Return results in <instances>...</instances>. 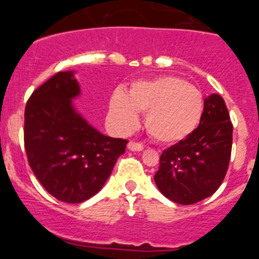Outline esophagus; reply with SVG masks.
I'll list each match as a JSON object with an SVG mask.
<instances>
[{
	"label": "esophagus",
	"mask_w": 259,
	"mask_h": 259,
	"mask_svg": "<svg viewBox=\"0 0 259 259\" xmlns=\"http://www.w3.org/2000/svg\"><path fill=\"white\" fill-rule=\"evenodd\" d=\"M127 148L132 152H141L144 149V145L140 143H135V141H130L127 145Z\"/></svg>",
	"instance_id": "1"
}]
</instances>
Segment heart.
Instances as JSON below:
<instances>
[{
	"label": "heart",
	"mask_w": 259,
	"mask_h": 259,
	"mask_svg": "<svg viewBox=\"0 0 259 259\" xmlns=\"http://www.w3.org/2000/svg\"><path fill=\"white\" fill-rule=\"evenodd\" d=\"M202 95L196 87L175 76L134 81L125 93L115 89L110 97V115L119 131L137 124V111L145 113V128L155 140L175 144L196 130L202 115Z\"/></svg>",
	"instance_id": "1"
}]
</instances>
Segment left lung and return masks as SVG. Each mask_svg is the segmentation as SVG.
<instances>
[{
  "instance_id": "8db88e82",
  "label": "left lung",
  "mask_w": 259,
  "mask_h": 259,
  "mask_svg": "<svg viewBox=\"0 0 259 259\" xmlns=\"http://www.w3.org/2000/svg\"><path fill=\"white\" fill-rule=\"evenodd\" d=\"M232 130L223 98L217 93L205 98L198 127L159 158L154 182L164 197L192 205L214 194L227 174Z\"/></svg>"
}]
</instances>
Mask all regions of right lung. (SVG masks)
I'll list each match as a JSON object with an SVG mask.
<instances>
[{"mask_svg":"<svg viewBox=\"0 0 259 259\" xmlns=\"http://www.w3.org/2000/svg\"><path fill=\"white\" fill-rule=\"evenodd\" d=\"M75 71H61L32 93L24 111V146L41 185L57 200L87 201L101 191L128 141L102 135L77 113Z\"/></svg>","mask_w":259,"mask_h":259,"instance_id":"right-lung-1","label":"right lung"}]
</instances>
